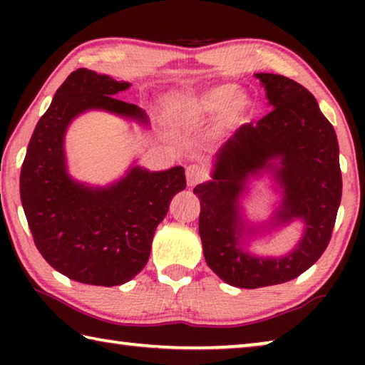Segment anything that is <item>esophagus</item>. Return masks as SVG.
I'll list each match as a JSON object with an SVG mask.
<instances>
[{
    "label": "esophagus",
    "mask_w": 365,
    "mask_h": 365,
    "mask_svg": "<svg viewBox=\"0 0 365 365\" xmlns=\"http://www.w3.org/2000/svg\"><path fill=\"white\" fill-rule=\"evenodd\" d=\"M206 177H207L206 170H205V168H201V165L191 164L187 168V182H188L190 187H195V185L205 180Z\"/></svg>",
    "instance_id": "1"
}]
</instances>
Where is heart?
<instances>
[{
	"instance_id": "heart-1",
	"label": "heart",
	"mask_w": 365,
	"mask_h": 365,
	"mask_svg": "<svg viewBox=\"0 0 365 365\" xmlns=\"http://www.w3.org/2000/svg\"><path fill=\"white\" fill-rule=\"evenodd\" d=\"M245 104L243 98L237 96V88L224 83L175 101L169 109V117L177 125L193 127L212 119L227 108V113L233 117L242 114Z\"/></svg>"
}]
</instances>
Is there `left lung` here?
<instances>
[{"instance_id": "1", "label": "left lung", "mask_w": 365, "mask_h": 365, "mask_svg": "<svg viewBox=\"0 0 365 365\" xmlns=\"http://www.w3.org/2000/svg\"><path fill=\"white\" fill-rule=\"evenodd\" d=\"M256 77L274 110L240 127L215 156L212 180L193 190L201 202L200 237L207 265L228 285L251 289L289 282L311 267L329 246L341 201L336 133L316 98L288 77ZM261 170H274L284 190L277 223L305 222L302 242L283 258L252 257L239 246L244 230L239 195L249 175Z\"/></svg>"}]
</instances>
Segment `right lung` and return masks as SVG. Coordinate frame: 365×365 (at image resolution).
Masks as SVG:
<instances>
[{"label": "right lung", "instance_id": "add662e5", "mask_svg": "<svg viewBox=\"0 0 365 365\" xmlns=\"http://www.w3.org/2000/svg\"><path fill=\"white\" fill-rule=\"evenodd\" d=\"M130 83L77 69L36 123L21 170V201L35 246L69 279L98 287L132 280L150 259L156 227L185 190V169L132 168L108 188H90L66 170L64 133L73 117L104 109L148 123L143 109L117 100Z\"/></svg>", "mask_w": 365, "mask_h": 365}]
</instances>
